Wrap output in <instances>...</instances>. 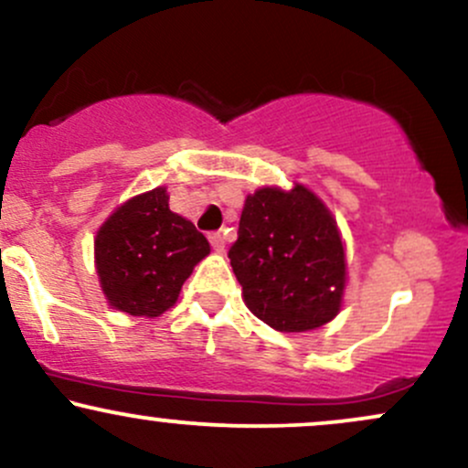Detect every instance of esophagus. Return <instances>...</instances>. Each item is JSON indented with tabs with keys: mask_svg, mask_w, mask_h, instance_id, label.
Instances as JSON below:
<instances>
[{
	"mask_svg": "<svg viewBox=\"0 0 468 468\" xmlns=\"http://www.w3.org/2000/svg\"><path fill=\"white\" fill-rule=\"evenodd\" d=\"M208 241H211L213 250L216 252H224V249H227V241H224L222 233H211L208 235Z\"/></svg>",
	"mask_w": 468,
	"mask_h": 468,
	"instance_id": "34e87169",
	"label": "esophagus"
}]
</instances>
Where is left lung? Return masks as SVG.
<instances>
[{
    "instance_id": "obj_1",
    "label": "left lung",
    "mask_w": 468,
    "mask_h": 468,
    "mask_svg": "<svg viewBox=\"0 0 468 468\" xmlns=\"http://www.w3.org/2000/svg\"><path fill=\"white\" fill-rule=\"evenodd\" d=\"M229 260L244 303L279 332L316 330L341 310L347 282L341 230L308 186H261L246 196Z\"/></svg>"
}]
</instances>
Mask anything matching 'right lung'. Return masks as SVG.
<instances>
[{"label":"right lung","mask_w":468,"mask_h":468,"mask_svg":"<svg viewBox=\"0 0 468 468\" xmlns=\"http://www.w3.org/2000/svg\"><path fill=\"white\" fill-rule=\"evenodd\" d=\"M211 252L200 230L169 208L165 186L122 202L94 238V266L107 303L132 316H160Z\"/></svg>","instance_id":"1"}]
</instances>
